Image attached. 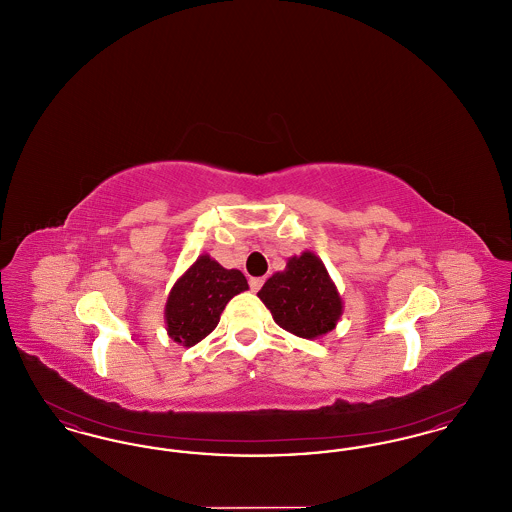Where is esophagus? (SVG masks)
Instances as JSON below:
<instances>
[{"label": "esophagus", "instance_id": "esophagus-1", "mask_svg": "<svg viewBox=\"0 0 512 512\" xmlns=\"http://www.w3.org/2000/svg\"><path fill=\"white\" fill-rule=\"evenodd\" d=\"M263 282H265V278H249V288H251V292H259L261 286H263Z\"/></svg>", "mask_w": 512, "mask_h": 512}]
</instances>
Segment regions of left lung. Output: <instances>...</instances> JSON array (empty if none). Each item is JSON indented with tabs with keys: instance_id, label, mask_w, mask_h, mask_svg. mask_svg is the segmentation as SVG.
<instances>
[{
	"instance_id": "left-lung-1",
	"label": "left lung",
	"mask_w": 512,
	"mask_h": 512,
	"mask_svg": "<svg viewBox=\"0 0 512 512\" xmlns=\"http://www.w3.org/2000/svg\"><path fill=\"white\" fill-rule=\"evenodd\" d=\"M257 295L280 328L303 340L332 332L343 315L340 292L313 251L290 257Z\"/></svg>"
}]
</instances>
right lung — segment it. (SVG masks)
<instances>
[{"instance_id": "obj_1", "label": "right lung", "mask_w": 512, "mask_h": 512, "mask_svg": "<svg viewBox=\"0 0 512 512\" xmlns=\"http://www.w3.org/2000/svg\"><path fill=\"white\" fill-rule=\"evenodd\" d=\"M249 290L238 268H224L211 255L195 259L171 288L165 303V324L171 340L194 347L219 324L228 301Z\"/></svg>"}]
</instances>
